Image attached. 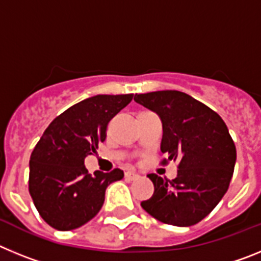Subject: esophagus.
<instances>
[{
    "mask_svg": "<svg viewBox=\"0 0 261 261\" xmlns=\"http://www.w3.org/2000/svg\"><path fill=\"white\" fill-rule=\"evenodd\" d=\"M138 176H140V175L136 174V172H130V171L125 172L126 180H136V179H138Z\"/></svg>",
    "mask_w": 261,
    "mask_h": 261,
    "instance_id": "1",
    "label": "esophagus"
}]
</instances>
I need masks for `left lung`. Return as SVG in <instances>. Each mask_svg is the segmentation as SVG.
<instances>
[{
  "mask_svg": "<svg viewBox=\"0 0 261 261\" xmlns=\"http://www.w3.org/2000/svg\"><path fill=\"white\" fill-rule=\"evenodd\" d=\"M135 100L162 121L161 151L179 161L172 180L149 174L154 193L141 206L155 220L192 226L221 201L231 180L237 149L225 121L213 110L176 90L136 94Z\"/></svg>",
  "mask_w": 261,
  "mask_h": 261,
  "instance_id": "8db88e82",
  "label": "left lung"
}]
</instances>
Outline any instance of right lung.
I'll list each match as a JSON object with an SVG mask.
<instances>
[{
	"label": "right lung",
	"instance_id": "1",
	"mask_svg": "<svg viewBox=\"0 0 261 261\" xmlns=\"http://www.w3.org/2000/svg\"><path fill=\"white\" fill-rule=\"evenodd\" d=\"M133 94L95 95L53 120L30 158L29 191L39 214L53 229L68 231L89 222L105 202L106 188L124 177L120 168L89 174L85 158L107 137L110 120Z\"/></svg>",
	"mask_w": 261,
	"mask_h": 261
}]
</instances>
